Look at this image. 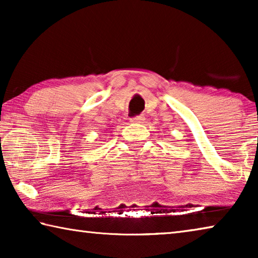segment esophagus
I'll return each instance as SVG.
<instances>
[{
  "mask_svg": "<svg viewBox=\"0 0 258 258\" xmlns=\"http://www.w3.org/2000/svg\"><path fill=\"white\" fill-rule=\"evenodd\" d=\"M146 117L143 115H140V116H137L134 117V118H131V123H135V124H142L143 121H145Z\"/></svg>",
  "mask_w": 258,
  "mask_h": 258,
  "instance_id": "1",
  "label": "esophagus"
}]
</instances>
